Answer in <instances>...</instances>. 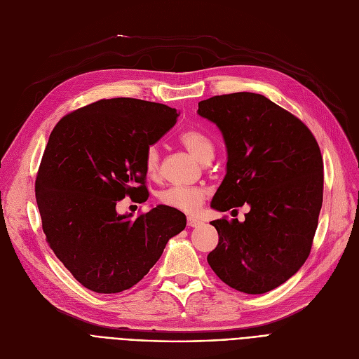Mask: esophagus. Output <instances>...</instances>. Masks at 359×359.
I'll list each match as a JSON object with an SVG mask.
<instances>
[{
	"instance_id": "obj_1",
	"label": "esophagus",
	"mask_w": 359,
	"mask_h": 359,
	"mask_svg": "<svg viewBox=\"0 0 359 359\" xmlns=\"http://www.w3.org/2000/svg\"><path fill=\"white\" fill-rule=\"evenodd\" d=\"M201 224H202L201 219H198L195 217H187V225H189V227H198V225H201Z\"/></svg>"
}]
</instances>
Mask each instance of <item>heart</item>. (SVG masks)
Masks as SVG:
<instances>
[{"mask_svg":"<svg viewBox=\"0 0 359 359\" xmlns=\"http://www.w3.org/2000/svg\"><path fill=\"white\" fill-rule=\"evenodd\" d=\"M180 144L195 156L199 161L208 163L215 154V144L199 129H187L179 135ZM144 167L148 176H156L160 168V151L157 145H148L144 154ZM158 201L161 205L168 206L186 214L196 212L206 198V191L203 187H180L172 186L158 194Z\"/></svg>","mask_w":359,"mask_h":359,"instance_id":"b5f03b06","label":"heart"}]
</instances>
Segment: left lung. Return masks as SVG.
Here are the masks:
<instances>
[{
    "mask_svg": "<svg viewBox=\"0 0 359 359\" xmlns=\"http://www.w3.org/2000/svg\"><path fill=\"white\" fill-rule=\"evenodd\" d=\"M198 106L229 151L227 175L211 206L222 212L250 206L243 222H211L219 240L208 263L229 287L265 294L310 255L323 202L322 153L303 121L262 94H222Z\"/></svg>",
    "mask_w": 359,
    "mask_h": 359,
    "instance_id": "8db88e82",
    "label": "left lung"
}]
</instances>
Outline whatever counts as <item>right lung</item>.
<instances>
[{
    "mask_svg": "<svg viewBox=\"0 0 359 359\" xmlns=\"http://www.w3.org/2000/svg\"><path fill=\"white\" fill-rule=\"evenodd\" d=\"M179 113L130 97L102 99L55 125L34 192L49 248L94 292L129 290L186 227L183 212L158 205L135 219L119 215L125 196L148 199L144 154Z\"/></svg>",
    "mask_w": 359,
    "mask_h": 359,
    "instance_id": "1",
    "label": "right lung"
}]
</instances>
